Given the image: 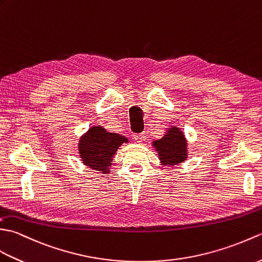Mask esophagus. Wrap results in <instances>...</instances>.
Wrapping results in <instances>:
<instances>
[{
    "label": "esophagus",
    "instance_id": "34e87169",
    "mask_svg": "<svg viewBox=\"0 0 262 262\" xmlns=\"http://www.w3.org/2000/svg\"><path fill=\"white\" fill-rule=\"evenodd\" d=\"M143 138H144V136L142 135V133H139V135H135V136H133V139H135V140H136L137 142H142Z\"/></svg>",
    "mask_w": 262,
    "mask_h": 262
}]
</instances>
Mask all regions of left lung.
I'll return each mask as SVG.
<instances>
[{
	"instance_id": "1",
	"label": "left lung",
	"mask_w": 262,
	"mask_h": 262,
	"mask_svg": "<svg viewBox=\"0 0 262 262\" xmlns=\"http://www.w3.org/2000/svg\"><path fill=\"white\" fill-rule=\"evenodd\" d=\"M161 165L173 167L182 164L188 156V144L180 127L171 125L158 140L152 141Z\"/></svg>"
}]
</instances>
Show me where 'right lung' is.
Returning <instances> with one entry per match:
<instances>
[{"label":"right lung","mask_w":262,"mask_h":262,"mask_svg":"<svg viewBox=\"0 0 262 262\" xmlns=\"http://www.w3.org/2000/svg\"><path fill=\"white\" fill-rule=\"evenodd\" d=\"M123 143H129L124 136L108 132L102 125H93L79 138V158L91 169L108 173L114 155Z\"/></svg>","instance_id":"add662e5"}]
</instances>
